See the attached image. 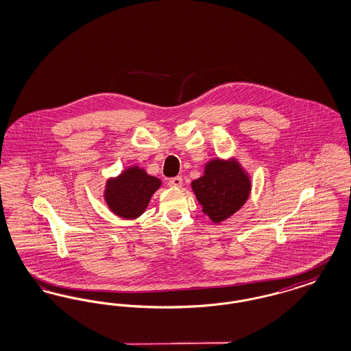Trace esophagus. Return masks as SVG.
<instances>
[{"label":"esophagus","mask_w":351,"mask_h":351,"mask_svg":"<svg viewBox=\"0 0 351 351\" xmlns=\"http://www.w3.org/2000/svg\"><path fill=\"white\" fill-rule=\"evenodd\" d=\"M182 184H183V179H182L180 176H175V178H171V179L168 180V185H169V186L178 188V186H182Z\"/></svg>","instance_id":"esophagus-1"}]
</instances>
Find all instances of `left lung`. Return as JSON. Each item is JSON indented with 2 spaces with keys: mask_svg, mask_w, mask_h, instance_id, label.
Masks as SVG:
<instances>
[{
  "mask_svg": "<svg viewBox=\"0 0 351 351\" xmlns=\"http://www.w3.org/2000/svg\"><path fill=\"white\" fill-rule=\"evenodd\" d=\"M192 189L202 206V212L213 222H221L246 202L251 184L238 163L217 159L206 165L205 173L193 180Z\"/></svg>",
  "mask_w": 351,
  "mask_h": 351,
  "instance_id": "obj_1",
  "label": "left lung"
}]
</instances>
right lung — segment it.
Returning <instances> with one entry per match:
<instances>
[{
	"instance_id": "obj_1",
	"label": "right lung",
	"mask_w": 351,
	"mask_h": 351,
	"mask_svg": "<svg viewBox=\"0 0 351 351\" xmlns=\"http://www.w3.org/2000/svg\"><path fill=\"white\" fill-rule=\"evenodd\" d=\"M162 182L139 167L123 171L116 179H109L105 200L113 213L122 218L141 216L149 205L152 193Z\"/></svg>"
}]
</instances>
